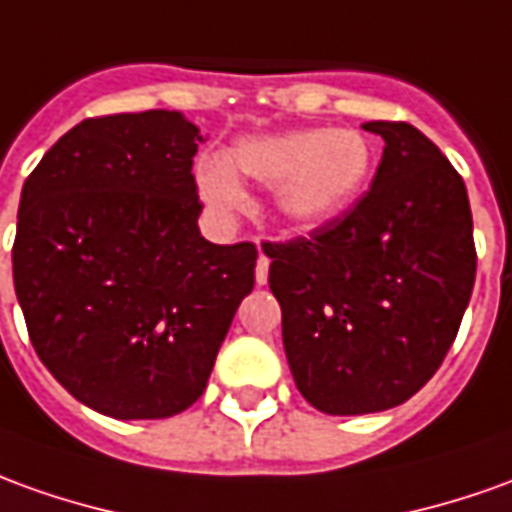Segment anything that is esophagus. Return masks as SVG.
<instances>
[{
  "mask_svg": "<svg viewBox=\"0 0 512 512\" xmlns=\"http://www.w3.org/2000/svg\"><path fill=\"white\" fill-rule=\"evenodd\" d=\"M267 276H270V259L259 253V262H256V284H267Z\"/></svg>",
  "mask_w": 512,
  "mask_h": 512,
  "instance_id": "34e87169",
  "label": "esophagus"
}]
</instances>
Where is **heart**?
I'll use <instances>...</instances> for the list:
<instances>
[{"label":"heart","instance_id":"obj_1","mask_svg":"<svg viewBox=\"0 0 512 512\" xmlns=\"http://www.w3.org/2000/svg\"><path fill=\"white\" fill-rule=\"evenodd\" d=\"M370 169V144L357 130H290L239 142L225 158H203L197 189L211 209L239 211L248 197L236 172L276 186L278 209L295 222H323L345 209Z\"/></svg>","mask_w":512,"mask_h":512}]
</instances>
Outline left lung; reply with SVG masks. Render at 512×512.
I'll return each instance as SVG.
<instances>
[{
	"label": "left lung",
	"instance_id": "1",
	"mask_svg": "<svg viewBox=\"0 0 512 512\" xmlns=\"http://www.w3.org/2000/svg\"><path fill=\"white\" fill-rule=\"evenodd\" d=\"M384 139L370 189L306 236L262 242L301 396L329 415L404 404L443 365L477 276L460 172L407 122Z\"/></svg>",
	"mask_w": 512,
	"mask_h": 512
}]
</instances>
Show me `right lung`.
Returning <instances> with one entry per match:
<instances>
[{
    "label": "right lung",
    "mask_w": 512,
    "mask_h": 512,
    "mask_svg": "<svg viewBox=\"0 0 512 512\" xmlns=\"http://www.w3.org/2000/svg\"><path fill=\"white\" fill-rule=\"evenodd\" d=\"M178 111L83 119L24 181L13 287L38 359L91 410L169 418L203 396L253 242L211 245Z\"/></svg>",
    "instance_id": "add662e5"
}]
</instances>
